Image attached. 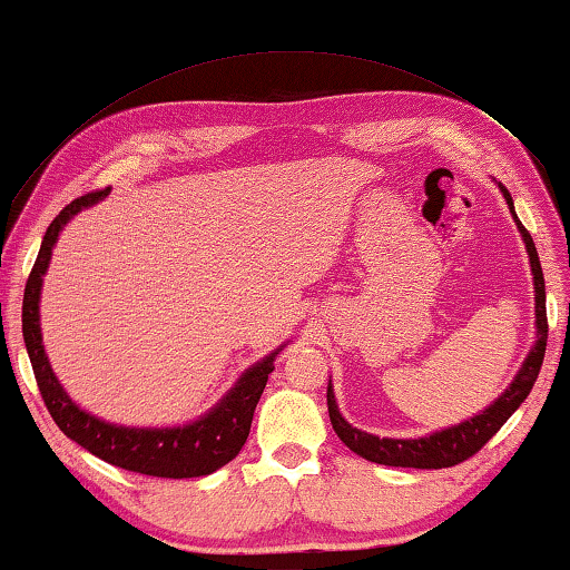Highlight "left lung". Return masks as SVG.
<instances>
[{
  "label": "left lung",
  "instance_id": "1",
  "mask_svg": "<svg viewBox=\"0 0 570 570\" xmlns=\"http://www.w3.org/2000/svg\"><path fill=\"white\" fill-rule=\"evenodd\" d=\"M498 188L503 190V196L508 200L510 214L515 218V226L520 230V236L525 240V250L530 258V272H533V286H535V344L533 350L528 352L523 366L515 374V380L510 382V387L500 394V397L490 404L488 410L478 412L475 417H470L460 424H452L448 430L432 432L428 438H417V440H394V438H377L370 435V432H362L352 428L346 422L340 407H336L334 400V390H332V380L330 387H326V404H330V420L332 428L336 432L346 448L356 455L377 462V465H392V468H417V470H440V468H452L458 462L468 460L475 455V452L485 445V442L495 435V432L503 428L508 422L510 414H513L520 404L525 402V397L533 390V384L538 380L540 364H543V354H546V342H548V316H546V282H543V268H540V258L533 238L525 230V226L520 224L515 216V206L513 198L505 186Z\"/></svg>",
  "mask_w": 570,
  "mask_h": 570
}]
</instances>
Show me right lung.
I'll list each match as a JSON object with an SVG mask.
<instances>
[{
    "label": "right lung",
    "mask_w": 570,
    "mask_h": 570,
    "mask_svg": "<svg viewBox=\"0 0 570 570\" xmlns=\"http://www.w3.org/2000/svg\"><path fill=\"white\" fill-rule=\"evenodd\" d=\"M105 196H108V190L88 193V196L75 198L70 206L60 210V216L47 228L32 274L27 278L22 302V334L35 370L37 387H40L42 400L52 420L57 422V428L67 438L75 440L77 445L92 452L95 458L110 462L115 468L153 478L180 480L210 475V472H216L226 462L234 460L240 448H244L250 420H254V410L258 400H262L268 374L274 372L276 354L282 350L248 366L214 410L206 412L196 422L183 424V428H122V424L95 417V414L80 410L70 400V394L57 382L50 360L45 354L40 330V292L57 236H60V230L75 214L98 204Z\"/></svg>",
    "instance_id": "right-lung-1"
}]
</instances>
